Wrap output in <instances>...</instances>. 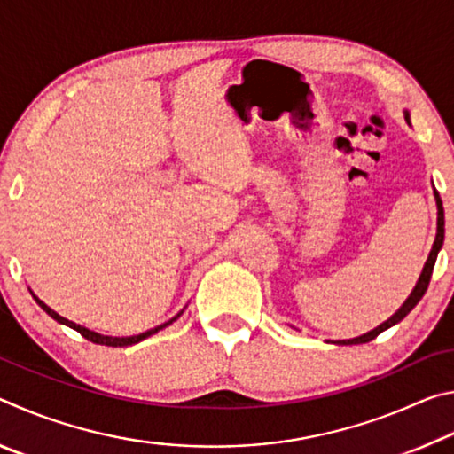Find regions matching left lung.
Returning a JSON list of instances; mask_svg holds the SVG:
<instances>
[{"label":"left lung","instance_id":"obj_1","mask_svg":"<svg viewBox=\"0 0 454 454\" xmlns=\"http://www.w3.org/2000/svg\"><path fill=\"white\" fill-rule=\"evenodd\" d=\"M404 120L411 124L409 112H404ZM434 198H436V210H439V212H436V214H439V216H436V238H434L433 250H430V254H428L427 262H425V268H422V272L419 276L417 286H414V290L411 292V296L406 298L401 309H398L387 322H382L380 326H376L374 330H371V333H366L363 336L350 338V340H340L338 344H364V342H371L372 338H376L380 333H384V330H387V328L398 325V322H401L406 317V314H409L414 309V306L420 302V298L425 296V292L428 288V282H430V276H433V268H434V262H436V256H439V250L442 248V242H444V210H442V200H441L439 192H436V190H434Z\"/></svg>","mask_w":454,"mask_h":454}]
</instances>
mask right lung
Instances as JSON below:
<instances>
[{
	"instance_id": "obj_1",
	"label": "right lung",
	"mask_w": 454,
	"mask_h": 454,
	"mask_svg": "<svg viewBox=\"0 0 454 454\" xmlns=\"http://www.w3.org/2000/svg\"><path fill=\"white\" fill-rule=\"evenodd\" d=\"M34 298H35V302L42 306V309L50 314V317L53 318V320H58L59 325H66V326H70V328H74V330H78V333L83 336V338H88L90 342H94V344H104V347H132V344H136V342H140V340H144V338H148V336H152V334H156L158 330H162V328H166L168 325H172L174 320H178L180 318V314L184 312H180V314H176V317L172 318V320H168V322H164V325H160V326H156V328H150V330H145V333H142V334H136V336H104V334H99V333H94V330H90V328H86V326H80V325H75V322H72V320H67V318H64V317H59V314L56 312V310H51L48 304L45 302H42L40 298H37L35 294H34Z\"/></svg>"
}]
</instances>
